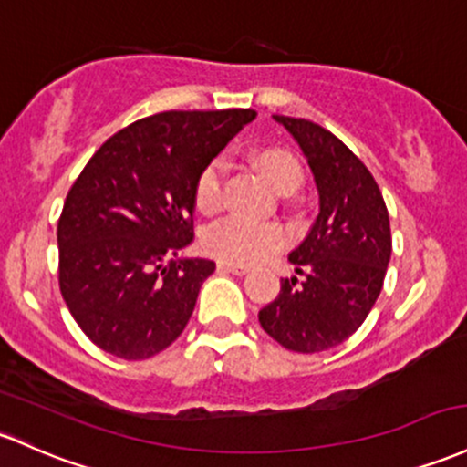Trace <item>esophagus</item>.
<instances>
[{"label": "esophagus", "instance_id": "34e87169", "mask_svg": "<svg viewBox=\"0 0 467 467\" xmlns=\"http://www.w3.org/2000/svg\"><path fill=\"white\" fill-rule=\"evenodd\" d=\"M217 268L219 270H225V273H233V275H237V276H242V275H245L248 273V265H237V264H225V261H219L217 264Z\"/></svg>", "mask_w": 467, "mask_h": 467}]
</instances>
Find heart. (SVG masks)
Masks as SVG:
<instances>
[{
  "instance_id": "1",
  "label": "heart",
  "mask_w": 467,
  "mask_h": 467,
  "mask_svg": "<svg viewBox=\"0 0 467 467\" xmlns=\"http://www.w3.org/2000/svg\"><path fill=\"white\" fill-rule=\"evenodd\" d=\"M259 168L279 192L290 194L304 182V171L290 152L281 148H268L257 155ZM225 163L213 159L199 171L194 179L192 199L199 213L214 214L223 206ZM288 242V234L275 222H253L244 217H225L208 225L202 234V245L208 254L225 264L253 265L279 253Z\"/></svg>"
}]
</instances>
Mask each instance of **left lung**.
Listing matches in <instances>:
<instances>
[{"label":"left lung","instance_id":"obj_1","mask_svg":"<svg viewBox=\"0 0 467 467\" xmlns=\"http://www.w3.org/2000/svg\"><path fill=\"white\" fill-rule=\"evenodd\" d=\"M275 121L308 159L319 217L288 257L304 279H281L259 324L284 348L310 355L355 335L375 306L392 253L390 217L372 172L339 137L308 119L275 115Z\"/></svg>","mask_w":467,"mask_h":467}]
</instances>
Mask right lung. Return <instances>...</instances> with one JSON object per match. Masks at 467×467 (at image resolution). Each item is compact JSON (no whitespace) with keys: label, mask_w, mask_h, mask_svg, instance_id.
<instances>
[{"label":"right lung","mask_w":467,"mask_h":467,"mask_svg":"<svg viewBox=\"0 0 467 467\" xmlns=\"http://www.w3.org/2000/svg\"><path fill=\"white\" fill-rule=\"evenodd\" d=\"M250 109L168 110L101 143L66 194L57 223L59 290L88 339L128 361L155 357L186 327L214 261L192 242V188Z\"/></svg>","instance_id":"1"}]
</instances>
